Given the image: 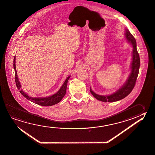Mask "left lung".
I'll return each mask as SVG.
<instances>
[{"label":"left lung","instance_id":"8db88e82","mask_svg":"<svg viewBox=\"0 0 155 155\" xmlns=\"http://www.w3.org/2000/svg\"><path fill=\"white\" fill-rule=\"evenodd\" d=\"M126 39L131 42L133 46V54H132V62L131 64V73L130 74L127 81L120 89L112 94L107 96H102L95 94L93 92L91 88L90 92L94 97L97 100L101 101L102 102H114L123 99L127 97L132 92L134 87L136 84L137 79L139 73L140 67V58L139 54L137 49L136 41L133 35L126 29L125 33Z\"/></svg>","mask_w":155,"mask_h":155}]
</instances>
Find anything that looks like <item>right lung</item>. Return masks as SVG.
<instances>
[{
  "mask_svg": "<svg viewBox=\"0 0 155 155\" xmlns=\"http://www.w3.org/2000/svg\"><path fill=\"white\" fill-rule=\"evenodd\" d=\"M16 56H15L14 60H13V67L15 71V82H16V86L17 88L19 91V92L21 93V94L24 97H25L26 99L31 101L32 102H34L37 105H41V106H50L52 105H55L60 101L62 99L63 97L65 95L66 93V89H67V83L69 79L70 78L71 76H69L66 81L63 83V85L61 87L60 90L58 91L56 94L53 95L50 97H29L28 95L25 93V92L23 91L21 88V86L19 82L18 79L17 75V71L16 69Z\"/></svg>",
  "mask_w": 155,
  "mask_h": 155,
  "instance_id": "obj_1",
  "label": "right lung"
}]
</instances>
